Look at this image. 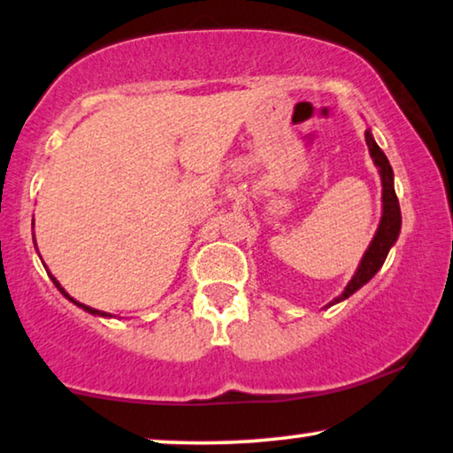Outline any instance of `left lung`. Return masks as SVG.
Returning <instances> with one entry per match:
<instances>
[{"instance_id": "8db88e82", "label": "left lung", "mask_w": 453, "mask_h": 453, "mask_svg": "<svg viewBox=\"0 0 453 453\" xmlns=\"http://www.w3.org/2000/svg\"><path fill=\"white\" fill-rule=\"evenodd\" d=\"M366 144H368L370 157H372L378 173H380V180H382V218H380V224H378L372 242H370L368 250L362 256L360 265H357V270L352 276V280L348 282L346 288H343V293L340 296H335V299L329 303L327 307H332L340 301H346L349 295H354L357 288H362L364 285H366V282L372 279L378 270L382 268L384 260H387V256H388V250L395 246V242L401 234V207H399V199H396V193H395L393 166H390L387 154H384L380 150V146L374 142V136L370 130H366Z\"/></svg>"}]
</instances>
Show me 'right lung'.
<instances>
[{
  "mask_svg": "<svg viewBox=\"0 0 453 453\" xmlns=\"http://www.w3.org/2000/svg\"><path fill=\"white\" fill-rule=\"evenodd\" d=\"M49 276H50V280L54 282V287H57V288H58V291H60V293H63V295L66 296V299H69L71 303H75V305H77V307H81V309H85V311H87V313H91V315H97V317H111L110 313H105V311H99V309H91V307H87V305H83V303H79V301H75V299H73V296H71L69 293H66V291H65V288H63V287H60V282H58L57 279H54V276H52L50 273H49Z\"/></svg>",
  "mask_w": 453,
  "mask_h": 453,
  "instance_id": "obj_1",
  "label": "right lung"
}]
</instances>
